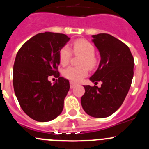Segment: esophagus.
<instances>
[{
	"label": "esophagus",
	"mask_w": 149,
	"mask_h": 149,
	"mask_svg": "<svg viewBox=\"0 0 149 149\" xmlns=\"http://www.w3.org/2000/svg\"><path fill=\"white\" fill-rule=\"evenodd\" d=\"M76 86V83H74V82H73V81H70V88H74V87Z\"/></svg>",
	"instance_id": "34e87169"
}]
</instances>
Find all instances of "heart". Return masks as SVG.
Wrapping results in <instances>:
<instances>
[{"label": "heart", "instance_id": "obj_1", "mask_svg": "<svg viewBox=\"0 0 149 149\" xmlns=\"http://www.w3.org/2000/svg\"><path fill=\"white\" fill-rule=\"evenodd\" d=\"M73 51L75 54L84 55L81 67L69 66L63 71V74L68 79L73 82H79L87 76L88 69H93L97 65V59L94 57L95 48L89 42L79 40L73 43ZM72 57V51L68 46L63 47L59 52V61L61 65H66L69 63Z\"/></svg>", "mask_w": 149, "mask_h": 149}]
</instances>
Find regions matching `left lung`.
Listing matches in <instances>:
<instances>
[{
    "instance_id": "1",
    "label": "left lung",
    "mask_w": 149,
    "mask_h": 149,
    "mask_svg": "<svg viewBox=\"0 0 149 149\" xmlns=\"http://www.w3.org/2000/svg\"><path fill=\"white\" fill-rule=\"evenodd\" d=\"M91 37L101 60L89 79L102 81V85H84L81 102L88 115L104 118L116 112L124 102L133 80L134 59L128 47L113 36L102 33Z\"/></svg>"
}]
</instances>
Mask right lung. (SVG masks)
<instances>
[{
    "label": "right lung",
    "instance_id": "obj_1",
    "mask_svg": "<svg viewBox=\"0 0 149 149\" xmlns=\"http://www.w3.org/2000/svg\"><path fill=\"white\" fill-rule=\"evenodd\" d=\"M70 40L64 34L40 33L26 42L16 54L14 92L24 112L34 120H52L63 109L70 84L60 77L58 66L60 50ZM52 74L58 78L53 84L48 80Z\"/></svg>",
    "mask_w": 149,
    "mask_h": 149
}]
</instances>
